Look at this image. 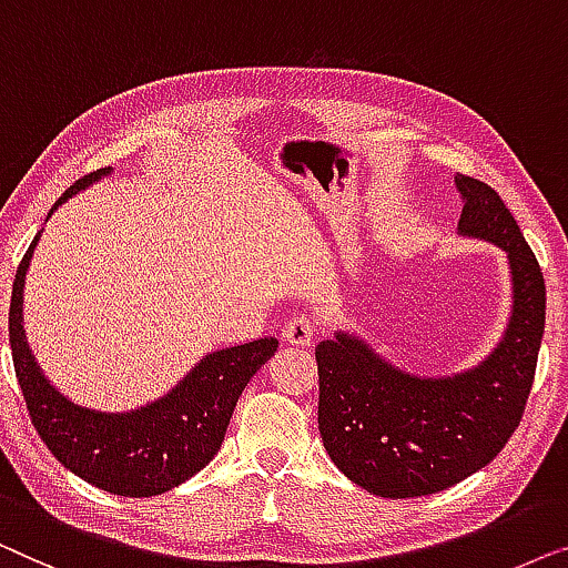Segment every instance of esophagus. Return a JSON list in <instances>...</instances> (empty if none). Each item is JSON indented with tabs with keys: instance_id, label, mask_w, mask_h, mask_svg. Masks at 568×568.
Instances as JSON below:
<instances>
[{
	"instance_id": "obj_1",
	"label": "esophagus",
	"mask_w": 568,
	"mask_h": 568,
	"mask_svg": "<svg viewBox=\"0 0 568 568\" xmlns=\"http://www.w3.org/2000/svg\"><path fill=\"white\" fill-rule=\"evenodd\" d=\"M283 337H285V342H291V345H295V347H306L316 337V324L311 322L308 316H293L291 322L285 324Z\"/></svg>"
}]
</instances>
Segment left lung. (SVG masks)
<instances>
[{
	"instance_id": "left-lung-1",
	"label": "left lung",
	"mask_w": 568,
	"mask_h": 568,
	"mask_svg": "<svg viewBox=\"0 0 568 568\" xmlns=\"http://www.w3.org/2000/svg\"><path fill=\"white\" fill-rule=\"evenodd\" d=\"M458 234L507 254L513 311L497 347L453 375H417L363 337L318 342V433L349 481L386 499L425 497L491 463L520 425L546 326V283L513 213L489 185L455 174Z\"/></svg>"
}]
</instances>
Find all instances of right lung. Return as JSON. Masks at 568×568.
<instances>
[{
    "label": "right lung",
    "mask_w": 568,
    "mask_h": 568,
    "mask_svg": "<svg viewBox=\"0 0 568 568\" xmlns=\"http://www.w3.org/2000/svg\"><path fill=\"white\" fill-rule=\"evenodd\" d=\"M113 172L110 166L77 180L48 213ZM22 257L12 285L10 347L30 419L63 468L121 497H156L193 478L219 453L234 406L254 373L275 355L277 339L215 349L156 402L131 412L79 406L45 378L22 329V291L33 252Z\"/></svg>",
    "instance_id": "add662e5"
}]
</instances>
